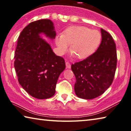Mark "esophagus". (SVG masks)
I'll use <instances>...</instances> for the list:
<instances>
[{
    "label": "esophagus",
    "instance_id": "34e87169",
    "mask_svg": "<svg viewBox=\"0 0 131 131\" xmlns=\"http://www.w3.org/2000/svg\"><path fill=\"white\" fill-rule=\"evenodd\" d=\"M66 68H68V69H70V68H71V64H70L69 62L66 61Z\"/></svg>",
    "mask_w": 131,
    "mask_h": 131
}]
</instances>
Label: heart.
<instances>
[{
	"instance_id": "1",
	"label": "heart",
	"mask_w": 131,
	"mask_h": 131,
	"mask_svg": "<svg viewBox=\"0 0 131 131\" xmlns=\"http://www.w3.org/2000/svg\"><path fill=\"white\" fill-rule=\"evenodd\" d=\"M101 41V33L97 30L83 26H73L66 29L63 35L57 36L56 44L60 54H65L71 45V56L85 59L95 53Z\"/></svg>"
}]
</instances>
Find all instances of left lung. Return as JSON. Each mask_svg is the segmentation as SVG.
<instances>
[{
    "mask_svg": "<svg viewBox=\"0 0 131 131\" xmlns=\"http://www.w3.org/2000/svg\"><path fill=\"white\" fill-rule=\"evenodd\" d=\"M102 42L95 53L74 64V91L78 97L93 99L102 95L113 82L116 70V46L112 36L100 29Z\"/></svg>",
    "mask_w": 131,
    "mask_h": 131,
    "instance_id": "8db88e82",
    "label": "left lung"
}]
</instances>
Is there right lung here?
I'll return each instance as SVG.
<instances>
[{"mask_svg":"<svg viewBox=\"0 0 131 131\" xmlns=\"http://www.w3.org/2000/svg\"><path fill=\"white\" fill-rule=\"evenodd\" d=\"M42 35L51 40L55 38L56 32L50 20L34 21L23 29L15 51L14 68L23 88L34 97L46 99L55 94L58 78L66 64Z\"/></svg>","mask_w":131,"mask_h":131,"instance_id":"right-lung-1","label":"right lung"}]
</instances>
